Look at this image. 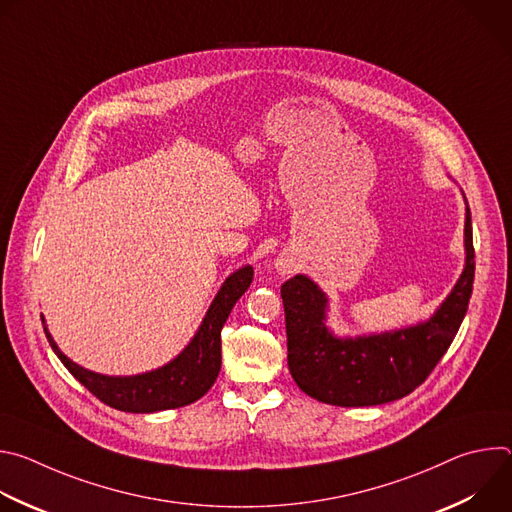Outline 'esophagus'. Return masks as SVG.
<instances>
[{
	"instance_id": "obj_1",
	"label": "esophagus",
	"mask_w": 512,
	"mask_h": 512,
	"mask_svg": "<svg viewBox=\"0 0 512 512\" xmlns=\"http://www.w3.org/2000/svg\"><path fill=\"white\" fill-rule=\"evenodd\" d=\"M275 267H277V271H279V273H283V275L291 271V263H289V261H285V259H279V261L275 263Z\"/></svg>"
}]
</instances>
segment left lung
Listing matches in <instances>:
<instances>
[{
  "label": "left lung",
  "mask_w": 512,
  "mask_h": 512,
  "mask_svg": "<svg viewBox=\"0 0 512 512\" xmlns=\"http://www.w3.org/2000/svg\"><path fill=\"white\" fill-rule=\"evenodd\" d=\"M466 265L450 296L427 322L409 328L338 338L326 326L328 298L306 275L281 285L287 364L298 387L328 405L369 407L415 391L435 369L466 316L474 283L472 218L466 206Z\"/></svg>",
  "instance_id": "8db88e82"
}]
</instances>
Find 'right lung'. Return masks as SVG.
<instances>
[{
  "mask_svg": "<svg viewBox=\"0 0 512 512\" xmlns=\"http://www.w3.org/2000/svg\"><path fill=\"white\" fill-rule=\"evenodd\" d=\"M253 281V267L245 265L227 277L223 287L218 289L198 332L188 342V346L164 367L131 375V377H107L83 369L81 364L72 362L56 346L52 334L48 332L44 318L46 338L68 369L81 385H85L99 401L105 405L127 411V413H154L190 405L198 401L214 385L221 373V330Z\"/></svg>",
  "mask_w": 512,
  "mask_h": 512,
  "instance_id": "add662e5",
  "label": "right lung"
}]
</instances>
